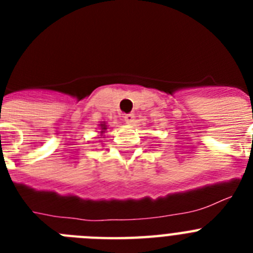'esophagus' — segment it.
I'll use <instances>...</instances> for the list:
<instances>
[{"instance_id": "obj_1", "label": "esophagus", "mask_w": 253, "mask_h": 253, "mask_svg": "<svg viewBox=\"0 0 253 253\" xmlns=\"http://www.w3.org/2000/svg\"><path fill=\"white\" fill-rule=\"evenodd\" d=\"M134 118H135V116H134V114H126V115L124 116V120L128 123V124H131V123L134 122Z\"/></svg>"}]
</instances>
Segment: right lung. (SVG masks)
Returning <instances> with one entry per match:
<instances>
[{"mask_svg": "<svg viewBox=\"0 0 253 253\" xmlns=\"http://www.w3.org/2000/svg\"><path fill=\"white\" fill-rule=\"evenodd\" d=\"M106 126H107V125L105 124V123H102V124H100V130H101V131H100V133L104 134V133H105V130H106V129H107Z\"/></svg>", "mask_w": 253, "mask_h": 253, "instance_id": "right-lung-1", "label": "right lung"}]
</instances>
